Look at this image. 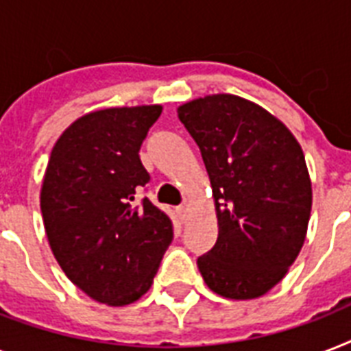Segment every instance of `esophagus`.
Here are the masks:
<instances>
[{"instance_id":"34e87169","label":"esophagus","mask_w":351,"mask_h":351,"mask_svg":"<svg viewBox=\"0 0 351 351\" xmlns=\"http://www.w3.org/2000/svg\"><path fill=\"white\" fill-rule=\"evenodd\" d=\"M176 213H178V217H180L182 222H186V220H187V208H186V206H178V208H176Z\"/></svg>"}]
</instances>
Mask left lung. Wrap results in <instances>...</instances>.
Instances as JSON below:
<instances>
[{"label":"left lung","mask_w":351,"mask_h":351,"mask_svg":"<svg viewBox=\"0 0 351 351\" xmlns=\"http://www.w3.org/2000/svg\"><path fill=\"white\" fill-rule=\"evenodd\" d=\"M213 187L219 239L198 256L215 293L247 300L267 293L304 244L311 182L304 153L282 121L233 95L178 107Z\"/></svg>","instance_id":"8db88e82"}]
</instances>
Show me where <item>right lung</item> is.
<instances>
[{"label": "right lung", "instance_id": "obj_1", "mask_svg": "<svg viewBox=\"0 0 351 351\" xmlns=\"http://www.w3.org/2000/svg\"><path fill=\"white\" fill-rule=\"evenodd\" d=\"M162 107L89 112L52 147L41 186L47 239L71 280L90 299L125 306L153 284L173 240L169 215L138 193L151 176L140 147Z\"/></svg>", "mask_w": 351, "mask_h": 351}]
</instances>
